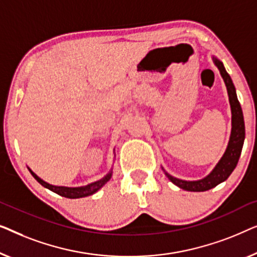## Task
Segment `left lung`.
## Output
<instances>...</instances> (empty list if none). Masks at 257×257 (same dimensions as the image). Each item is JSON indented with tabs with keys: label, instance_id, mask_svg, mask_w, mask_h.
Returning <instances> with one entry per match:
<instances>
[{
	"label": "left lung",
	"instance_id": "1",
	"mask_svg": "<svg viewBox=\"0 0 257 257\" xmlns=\"http://www.w3.org/2000/svg\"><path fill=\"white\" fill-rule=\"evenodd\" d=\"M212 59L213 63L215 64V66L218 67L223 81H225L227 93H228L230 111H232V130H230L229 141L228 144H227L225 154L222 155V157L220 158L218 164L214 166V169L207 176L198 180H184L176 178V177L171 176L162 168L170 182H172L175 185L180 187V189L191 191V192H204V191L211 190L228 178L230 173L236 168L238 158L241 156L242 147H243L245 136L243 114H242V109L240 102L237 100L236 91L235 87H234L232 79H230L229 74L227 73L222 61H220L214 56L212 57Z\"/></svg>",
	"mask_w": 257,
	"mask_h": 257
}]
</instances>
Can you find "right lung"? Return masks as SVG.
<instances>
[{"mask_svg":"<svg viewBox=\"0 0 257 257\" xmlns=\"http://www.w3.org/2000/svg\"><path fill=\"white\" fill-rule=\"evenodd\" d=\"M29 171L31 172V175L34 176V178L37 180V182L43 185L46 189H49L52 192H55L57 194H59L61 197L65 198H70V199H78V198H84V197H88L92 196V194L96 193L101 187H102L104 184L107 182H109V179L111 178V175H113V169H110V171L107 173L106 176L102 177V178L96 180V182H93L88 185L85 186H78V187H68V186H57V185H52V184L46 183L45 180H43L42 178L36 175V173L32 171L30 168H28Z\"/></svg>","mask_w":257,"mask_h":257,"instance_id":"add662e5","label":"right lung"}]
</instances>
